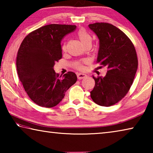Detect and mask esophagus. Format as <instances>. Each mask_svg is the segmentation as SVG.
Returning <instances> with one entry per match:
<instances>
[{
  "label": "esophagus",
  "instance_id": "obj_1",
  "mask_svg": "<svg viewBox=\"0 0 153 153\" xmlns=\"http://www.w3.org/2000/svg\"><path fill=\"white\" fill-rule=\"evenodd\" d=\"M77 78H78V79H82L83 78H84V77H86V75L84 74L79 73V74H77Z\"/></svg>",
  "mask_w": 153,
  "mask_h": 153
}]
</instances>
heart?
<instances>
[{
    "instance_id": "b5f03b06",
    "label": "heart",
    "mask_w": 153,
    "mask_h": 153,
    "mask_svg": "<svg viewBox=\"0 0 153 153\" xmlns=\"http://www.w3.org/2000/svg\"><path fill=\"white\" fill-rule=\"evenodd\" d=\"M77 36H78V38L79 39L80 42H82L83 45H86V44H87V43H91L92 42V36H90V33H88L86 30H80L78 32V33H77ZM62 48H63V51L65 50V49H66L65 45H63V47H62ZM86 62H87V61H86V60L83 61L82 62H79V63H76V67L79 69H83L84 68V65H83V64L86 63Z\"/></svg>"
}]
</instances>
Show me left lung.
<instances>
[{
  "label": "left lung",
  "mask_w": 153,
  "mask_h": 153,
  "mask_svg": "<svg viewBox=\"0 0 153 153\" xmlns=\"http://www.w3.org/2000/svg\"><path fill=\"white\" fill-rule=\"evenodd\" d=\"M99 39L97 63L107 67L105 77L92 76L95 86L90 97L95 103L110 107L128 92L138 69V58L129 38L117 27L108 23L88 25Z\"/></svg>",
  "instance_id": "obj_1"
}]
</instances>
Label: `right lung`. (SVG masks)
<instances>
[{"instance_id": "add662e5", "label": "right lung", "mask_w": 153, "mask_h": 153, "mask_svg": "<svg viewBox=\"0 0 153 153\" xmlns=\"http://www.w3.org/2000/svg\"><path fill=\"white\" fill-rule=\"evenodd\" d=\"M76 29L72 25H45L30 33L21 44L16 61L18 76L28 97L40 107L57 105L77 81L74 72L61 76L54 70L62 58V39Z\"/></svg>"}]
</instances>
